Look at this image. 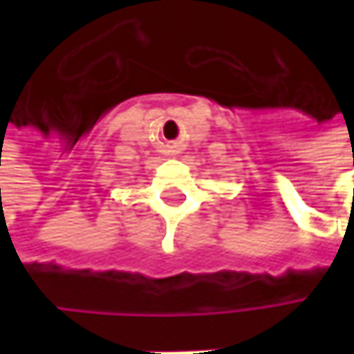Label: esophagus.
I'll list each match as a JSON object with an SVG mask.
<instances>
[{"instance_id":"obj_1","label":"esophagus","mask_w":354,"mask_h":354,"mask_svg":"<svg viewBox=\"0 0 354 354\" xmlns=\"http://www.w3.org/2000/svg\"><path fill=\"white\" fill-rule=\"evenodd\" d=\"M168 151H170V156H176V153H180V151H178V145H170V147H168Z\"/></svg>"}]
</instances>
